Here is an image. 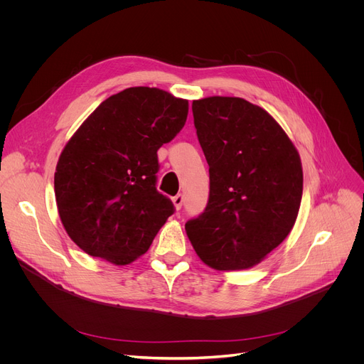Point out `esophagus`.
<instances>
[{
  "label": "esophagus",
  "instance_id": "1",
  "mask_svg": "<svg viewBox=\"0 0 364 364\" xmlns=\"http://www.w3.org/2000/svg\"><path fill=\"white\" fill-rule=\"evenodd\" d=\"M172 202H174V205H176V208H177V209H181L183 202H184V196H183L181 193H178L177 196L172 198Z\"/></svg>",
  "mask_w": 364,
  "mask_h": 364
}]
</instances>
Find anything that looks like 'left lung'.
I'll use <instances>...</instances> for the list:
<instances>
[{"label": "left lung", "mask_w": 364, "mask_h": 364, "mask_svg": "<svg viewBox=\"0 0 364 364\" xmlns=\"http://www.w3.org/2000/svg\"><path fill=\"white\" fill-rule=\"evenodd\" d=\"M209 165L203 213L186 223L199 258L215 270L258 264L292 230L302 198L296 149L259 106L239 97L192 105Z\"/></svg>", "instance_id": "left-lung-1"}]
</instances>
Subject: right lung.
Returning a JSON list of instances; mask_svg holds the SVG:
<instances>
[{
    "instance_id": "right-lung-1",
    "label": "right lung",
    "mask_w": 364,
    "mask_h": 364,
    "mask_svg": "<svg viewBox=\"0 0 364 364\" xmlns=\"http://www.w3.org/2000/svg\"><path fill=\"white\" fill-rule=\"evenodd\" d=\"M187 100L149 87L110 95L73 134L54 193L69 237L91 257L127 265L143 255L176 206L158 192V150L183 129Z\"/></svg>"
}]
</instances>
